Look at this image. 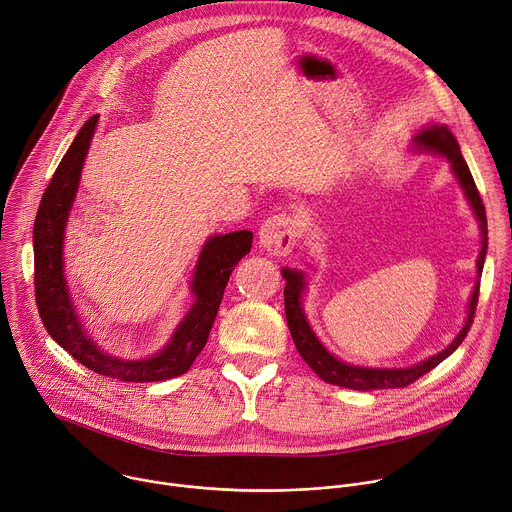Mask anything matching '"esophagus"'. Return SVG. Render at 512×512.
Listing matches in <instances>:
<instances>
[{"mask_svg":"<svg viewBox=\"0 0 512 512\" xmlns=\"http://www.w3.org/2000/svg\"><path fill=\"white\" fill-rule=\"evenodd\" d=\"M296 234H298V220L292 214H274L268 220H264V224L260 226V244L262 248H266L270 254L276 256H286L296 242Z\"/></svg>","mask_w":512,"mask_h":512,"instance_id":"obj_1","label":"esophagus"}]
</instances>
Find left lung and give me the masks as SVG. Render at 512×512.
<instances>
[{
  "label": "left lung",
  "mask_w": 512,
  "mask_h": 512,
  "mask_svg": "<svg viewBox=\"0 0 512 512\" xmlns=\"http://www.w3.org/2000/svg\"><path fill=\"white\" fill-rule=\"evenodd\" d=\"M416 149L420 151H432V153H440L444 155L450 165L452 171L458 179V183L464 189V195L468 199V203L474 210V216L480 224V232H482V250L478 254L476 260V268H478V278L482 276V266H484V256H486V248H488V228H486V212H484V203L482 197L476 189V183L472 179V173L460 153V145L456 141V137L450 133V129L446 125H430L424 127L416 139H414ZM282 278L286 280L284 286V313H286V323L292 335V341L296 345V351L300 353V357L309 363V367L327 383L333 385H341V387H349V389H359V391H375V389H393V387H407L410 383H414L416 379H420L422 375H426L428 371H432L436 365H440L448 355H452L458 345L464 341V337L468 335L472 321H474V311L478 304V290H480V282L474 284L470 302H468V317H466V325L462 327V331L456 335V339L438 355L414 365L407 369H371V367H357V365H349L339 361L335 355H331L325 345L317 339V335L313 333L311 325L306 323L304 311H302V300L300 294L304 290V280H302V272L284 268L282 270Z\"/></svg>",
  "instance_id": "obj_1"
}]
</instances>
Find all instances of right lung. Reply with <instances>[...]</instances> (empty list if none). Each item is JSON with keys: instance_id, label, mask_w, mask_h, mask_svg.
<instances>
[{"instance_id": "add662e5", "label": "right lung", "mask_w": 512, "mask_h": 512, "mask_svg": "<svg viewBox=\"0 0 512 512\" xmlns=\"http://www.w3.org/2000/svg\"><path fill=\"white\" fill-rule=\"evenodd\" d=\"M96 123L98 115L80 127L40 201L34 222V290L38 313L48 335L78 363L98 375L133 383L171 379L185 373L206 347L230 274L252 248V232L240 230L226 236H212L201 248L191 280L195 302L161 353L141 361L102 353L86 337L78 321L62 266L64 228Z\"/></svg>"}]
</instances>
